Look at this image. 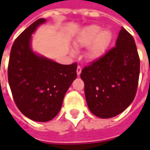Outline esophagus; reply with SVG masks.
Segmentation results:
<instances>
[{"mask_svg": "<svg viewBox=\"0 0 150 150\" xmlns=\"http://www.w3.org/2000/svg\"><path fill=\"white\" fill-rule=\"evenodd\" d=\"M81 71H82L81 66L78 65V67H77V70H76V72H77V75H80V73H81Z\"/></svg>", "mask_w": 150, "mask_h": 150, "instance_id": "1", "label": "esophagus"}]
</instances>
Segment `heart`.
<instances>
[{"label": "heart", "instance_id": "1", "mask_svg": "<svg viewBox=\"0 0 150 150\" xmlns=\"http://www.w3.org/2000/svg\"><path fill=\"white\" fill-rule=\"evenodd\" d=\"M112 34L109 30H102L97 25H91L80 32L75 42L78 47H88L87 57L96 59L104 54L110 46Z\"/></svg>", "mask_w": 150, "mask_h": 150}]
</instances>
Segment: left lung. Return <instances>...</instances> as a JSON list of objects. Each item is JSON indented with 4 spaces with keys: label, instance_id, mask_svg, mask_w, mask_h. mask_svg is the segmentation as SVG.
<instances>
[{
    "label": "left lung",
    "instance_id": "left-lung-1",
    "mask_svg": "<svg viewBox=\"0 0 150 150\" xmlns=\"http://www.w3.org/2000/svg\"><path fill=\"white\" fill-rule=\"evenodd\" d=\"M140 59L134 38L121 28L116 46L82 70L89 109L100 118H111L125 111L135 98Z\"/></svg>",
    "mask_w": 150,
    "mask_h": 150
}]
</instances>
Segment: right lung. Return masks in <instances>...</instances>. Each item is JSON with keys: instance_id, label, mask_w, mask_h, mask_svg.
<instances>
[{"instance_id": "add662e5", "label": "right lung", "mask_w": 150, "mask_h": 150, "mask_svg": "<svg viewBox=\"0 0 150 150\" xmlns=\"http://www.w3.org/2000/svg\"><path fill=\"white\" fill-rule=\"evenodd\" d=\"M46 21L40 18L25 29L13 44L8 80L18 109L30 119L46 122L59 113L63 98L77 77V63L62 65L34 54L31 34Z\"/></svg>"}]
</instances>
